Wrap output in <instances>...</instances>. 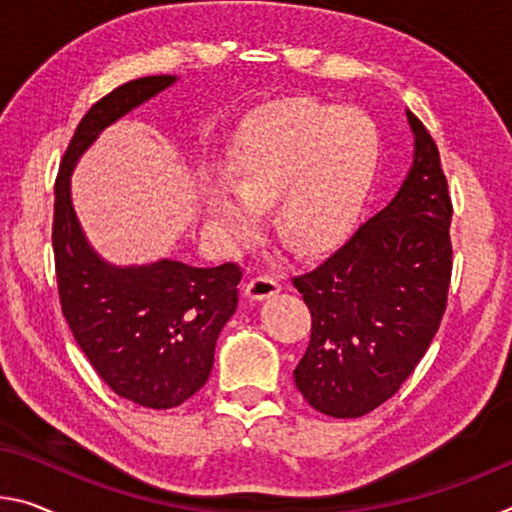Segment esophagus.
<instances>
[{"mask_svg": "<svg viewBox=\"0 0 512 512\" xmlns=\"http://www.w3.org/2000/svg\"><path fill=\"white\" fill-rule=\"evenodd\" d=\"M278 291H280L278 280L269 278V275H257V278L248 280L246 285V296L250 300H266L278 294Z\"/></svg>", "mask_w": 512, "mask_h": 512, "instance_id": "1", "label": "esophagus"}]
</instances>
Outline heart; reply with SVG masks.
<instances>
[{"instance_id": "1", "label": "heart", "mask_w": 512, "mask_h": 512, "mask_svg": "<svg viewBox=\"0 0 512 512\" xmlns=\"http://www.w3.org/2000/svg\"><path fill=\"white\" fill-rule=\"evenodd\" d=\"M380 157L367 113L314 100L257 109L227 148L223 182L202 189L209 232L227 246L255 234V214L271 209L278 239L296 253L342 243L362 212Z\"/></svg>"}]
</instances>
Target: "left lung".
I'll return each mask as SVG.
<instances>
[{"instance_id": "1", "label": "left lung", "mask_w": 512, "mask_h": 512, "mask_svg": "<svg viewBox=\"0 0 512 512\" xmlns=\"http://www.w3.org/2000/svg\"><path fill=\"white\" fill-rule=\"evenodd\" d=\"M415 159L392 202L314 271L294 278L312 335L298 392L353 419L399 392L431 346L451 282V198L433 136L412 111Z\"/></svg>"}]
</instances>
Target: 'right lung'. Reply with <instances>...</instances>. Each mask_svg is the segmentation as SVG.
Listing matches in <instances>:
<instances>
[{"label": "right lung", "instance_id": "1", "mask_svg": "<svg viewBox=\"0 0 512 512\" xmlns=\"http://www.w3.org/2000/svg\"><path fill=\"white\" fill-rule=\"evenodd\" d=\"M175 81L141 77L97 100L77 125L54 184L52 246L63 316L104 383L154 410L182 405L207 383L216 339L237 310L241 269L232 262L198 269L175 259L109 264L81 230L70 177L104 129Z\"/></svg>", "mask_w": 512, "mask_h": 512}]
</instances>
